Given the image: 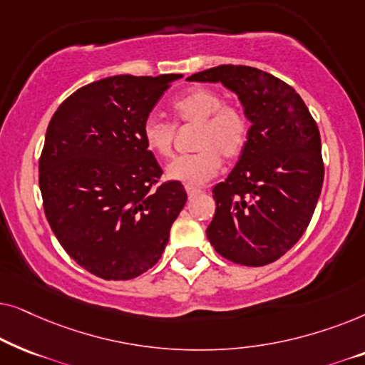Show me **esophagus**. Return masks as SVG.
Listing matches in <instances>:
<instances>
[{"label": "esophagus", "instance_id": "34e87169", "mask_svg": "<svg viewBox=\"0 0 365 365\" xmlns=\"http://www.w3.org/2000/svg\"><path fill=\"white\" fill-rule=\"evenodd\" d=\"M186 192H187L189 197H194V196H197V194H201L202 189L194 187V186H186Z\"/></svg>", "mask_w": 365, "mask_h": 365}]
</instances>
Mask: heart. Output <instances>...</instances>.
<instances>
[{
  "label": "heart",
  "instance_id": "b5f03b06",
  "mask_svg": "<svg viewBox=\"0 0 365 365\" xmlns=\"http://www.w3.org/2000/svg\"><path fill=\"white\" fill-rule=\"evenodd\" d=\"M173 113L181 124H197L191 154L178 156L168 164L166 178L186 186H201L219 173L224 159L241 156L249 138V123L244 111L224 103L211 88H194L174 99ZM173 123L149 114L141 128L143 141L149 151L161 158L171 156L174 141Z\"/></svg>",
  "mask_w": 365,
  "mask_h": 365
}]
</instances>
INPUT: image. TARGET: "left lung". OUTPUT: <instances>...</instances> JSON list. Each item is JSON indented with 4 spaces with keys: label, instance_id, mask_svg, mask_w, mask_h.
Wrapping results in <instances>:
<instances>
[{
    "label": "left lung",
    "instance_id": "obj_1",
    "mask_svg": "<svg viewBox=\"0 0 365 365\" xmlns=\"http://www.w3.org/2000/svg\"><path fill=\"white\" fill-rule=\"evenodd\" d=\"M187 81L222 83L237 94L251 123L236 168L212 189L209 242L241 266L277 261L301 239L321 196L317 124L296 89L257 68L222 64Z\"/></svg>",
    "mask_w": 365,
    "mask_h": 365
}]
</instances>
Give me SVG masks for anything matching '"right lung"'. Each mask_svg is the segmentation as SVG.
Returning a JSON list of instances; mask_svg holds the SVG:
<instances>
[{
    "label": "right lung",
    "mask_w": 365,
    "mask_h": 365,
    "mask_svg": "<svg viewBox=\"0 0 365 365\" xmlns=\"http://www.w3.org/2000/svg\"><path fill=\"white\" fill-rule=\"evenodd\" d=\"M181 74L111 76L79 88L49 121L39 189L54 236L79 266L128 281L161 259L187 201L143 141L144 119Z\"/></svg>",
    "instance_id": "1"
}]
</instances>
